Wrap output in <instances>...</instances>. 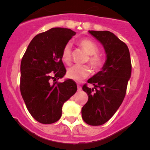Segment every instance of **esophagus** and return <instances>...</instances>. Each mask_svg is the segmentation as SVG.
<instances>
[{
	"label": "esophagus",
	"mask_w": 150,
	"mask_h": 150,
	"mask_svg": "<svg viewBox=\"0 0 150 150\" xmlns=\"http://www.w3.org/2000/svg\"><path fill=\"white\" fill-rule=\"evenodd\" d=\"M81 90H82V88H81V86H80L79 84H78V91H81Z\"/></svg>",
	"instance_id": "esophagus-1"
}]
</instances>
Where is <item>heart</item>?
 Listing matches in <instances>:
<instances>
[{
  "instance_id": "obj_1",
  "label": "heart",
  "mask_w": 150,
  "mask_h": 150,
  "mask_svg": "<svg viewBox=\"0 0 150 150\" xmlns=\"http://www.w3.org/2000/svg\"><path fill=\"white\" fill-rule=\"evenodd\" d=\"M78 45L88 54V58L86 62H88L91 68L95 72L100 70L104 65V59L101 56L98 55L99 48L97 45L91 40L90 39H81L78 42ZM62 59L66 64H69L72 59V51L70 45H65L62 51ZM91 72L90 67L88 65H79L75 64L68 68L67 71V76L70 79L76 81H80L84 78H87Z\"/></svg>"
}]
</instances>
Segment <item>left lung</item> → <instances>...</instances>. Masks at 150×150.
<instances>
[{"instance_id":"obj_1","label":"left lung","mask_w":150,"mask_h":150,"mask_svg":"<svg viewBox=\"0 0 150 150\" xmlns=\"http://www.w3.org/2000/svg\"><path fill=\"white\" fill-rule=\"evenodd\" d=\"M88 33L104 46L107 60L102 70L88 80L93 88H88L86 83L83 86L88 99L81 114L88 125H101L112 117L125 98L131 75V57L126 44L111 32Z\"/></svg>"}]
</instances>
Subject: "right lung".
<instances>
[{"mask_svg":"<svg viewBox=\"0 0 150 150\" xmlns=\"http://www.w3.org/2000/svg\"><path fill=\"white\" fill-rule=\"evenodd\" d=\"M75 34L62 28L40 33L33 38L22 59L21 94L29 112L40 123L59 120L63 104L77 91L72 80L57 81L66 73L62 51Z\"/></svg>","mask_w":150,"mask_h":150,"instance_id":"obj_1","label":"right lung"}]
</instances>
